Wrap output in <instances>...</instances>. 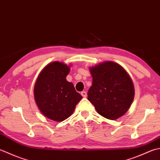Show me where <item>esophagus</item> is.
<instances>
[{"instance_id":"esophagus-1","label":"esophagus","mask_w":160,"mask_h":160,"mask_svg":"<svg viewBox=\"0 0 160 160\" xmlns=\"http://www.w3.org/2000/svg\"><path fill=\"white\" fill-rule=\"evenodd\" d=\"M81 95H82L84 98H86V97L87 96V93L86 92H81Z\"/></svg>"}]
</instances>
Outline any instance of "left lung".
<instances>
[{
  "mask_svg": "<svg viewBox=\"0 0 160 160\" xmlns=\"http://www.w3.org/2000/svg\"><path fill=\"white\" fill-rule=\"evenodd\" d=\"M89 71L93 79L87 95L97 112L109 120L123 116L134 97L130 75L122 66L112 61L90 67Z\"/></svg>",
  "mask_w": 160,
  "mask_h": 160,
  "instance_id": "1",
  "label": "left lung"
}]
</instances>
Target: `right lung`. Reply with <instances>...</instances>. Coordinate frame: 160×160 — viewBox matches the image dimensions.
Returning <instances> with one entry per match:
<instances>
[{
  "label": "right lung",
  "mask_w": 160,
  "mask_h": 160,
  "mask_svg": "<svg viewBox=\"0 0 160 160\" xmlns=\"http://www.w3.org/2000/svg\"><path fill=\"white\" fill-rule=\"evenodd\" d=\"M70 65L61 62L47 64L40 72L34 87V96L40 112L49 119L61 122L73 113L82 96L68 82Z\"/></svg>",
  "instance_id": "1"
}]
</instances>
